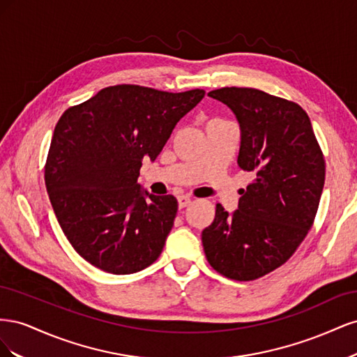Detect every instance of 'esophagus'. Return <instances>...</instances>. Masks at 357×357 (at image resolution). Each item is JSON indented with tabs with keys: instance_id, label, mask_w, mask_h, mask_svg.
<instances>
[{
	"instance_id": "34e87169",
	"label": "esophagus",
	"mask_w": 357,
	"mask_h": 357,
	"mask_svg": "<svg viewBox=\"0 0 357 357\" xmlns=\"http://www.w3.org/2000/svg\"><path fill=\"white\" fill-rule=\"evenodd\" d=\"M177 199H178V207H180V208L188 207V205H190V202H192V198L188 197V195H181V197H178Z\"/></svg>"
}]
</instances>
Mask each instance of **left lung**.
<instances>
[{
  "label": "left lung",
  "mask_w": 357,
  "mask_h": 357,
  "mask_svg": "<svg viewBox=\"0 0 357 357\" xmlns=\"http://www.w3.org/2000/svg\"><path fill=\"white\" fill-rule=\"evenodd\" d=\"M208 96L226 104L240 123L238 167L253 181L232 214L215 205L202 231L208 264L236 282L282 266L314 222L325 185V158L302 107L252 88H222Z\"/></svg>",
  "instance_id": "1"
}]
</instances>
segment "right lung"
Wrapping results in <instances>:
<instances>
[{
	"mask_svg": "<svg viewBox=\"0 0 357 357\" xmlns=\"http://www.w3.org/2000/svg\"><path fill=\"white\" fill-rule=\"evenodd\" d=\"M137 84L101 89L70 107L52 137L45 181L61 228L84 261L112 274L152 265L178 204L138 185L144 158L155 160L180 119L202 98Z\"/></svg>",
	"mask_w": 357,
	"mask_h": 357,
	"instance_id": "add662e5",
	"label": "right lung"
}]
</instances>
